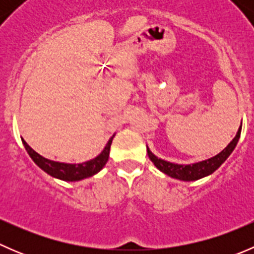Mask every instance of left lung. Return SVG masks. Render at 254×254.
Returning <instances> with one entry per match:
<instances>
[{
    "label": "left lung",
    "instance_id": "obj_1",
    "mask_svg": "<svg viewBox=\"0 0 254 254\" xmlns=\"http://www.w3.org/2000/svg\"><path fill=\"white\" fill-rule=\"evenodd\" d=\"M241 129H242V123H241V127H238V131L236 136L232 139V141L224 148L220 153H217L216 156L211 158H207V160L200 161V162L195 163H188V165H181V163H173L170 161L162 160V158L157 157L156 155H153L151 152L150 148L147 147V155L148 158L153 162V165L163 172L165 175L172 177V178L179 179V181L184 182H191V181H198V179L204 178V177L210 176L211 173H214L225 161L227 160L230 155L232 153V151L236 147L238 140L241 136Z\"/></svg>",
    "mask_w": 254,
    "mask_h": 254
}]
</instances>
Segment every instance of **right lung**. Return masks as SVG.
Wrapping results in <instances>:
<instances>
[{
  "label": "right lung",
  "mask_w": 254,
  "mask_h": 254,
  "mask_svg": "<svg viewBox=\"0 0 254 254\" xmlns=\"http://www.w3.org/2000/svg\"><path fill=\"white\" fill-rule=\"evenodd\" d=\"M114 135L109 139V141L107 142L106 146H104L103 151H102L97 157L82 163H65L49 160V158L43 157L42 155L35 152V151L33 150V148L23 139L22 142L23 145H24L25 150H27L28 155L30 156V158H32L33 161H34L35 165L39 168H42V170L44 171L45 173H48L49 176L65 182H77L97 175V173L106 166V163L108 162L109 151H111V145Z\"/></svg>",
  "instance_id": "add662e5"
}]
</instances>
